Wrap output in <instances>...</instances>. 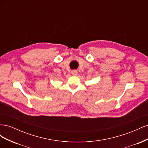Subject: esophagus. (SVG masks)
I'll use <instances>...</instances> for the list:
<instances>
[{
	"label": "esophagus",
	"instance_id": "34e87169",
	"mask_svg": "<svg viewBox=\"0 0 148 148\" xmlns=\"http://www.w3.org/2000/svg\"><path fill=\"white\" fill-rule=\"evenodd\" d=\"M78 73V71L77 70H72L71 71V74H72L73 75H76Z\"/></svg>",
	"mask_w": 148,
	"mask_h": 148
}]
</instances>
